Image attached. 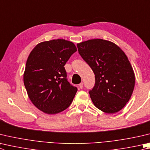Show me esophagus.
<instances>
[{"label": "esophagus", "mask_w": 150, "mask_h": 150, "mask_svg": "<svg viewBox=\"0 0 150 150\" xmlns=\"http://www.w3.org/2000/svg\"><path fill=\"white\" fill-rule=\"evenodd\" d=\"M79 86L80 88H83V83H81L79 84Z\"/></svg>", "instance_id": "obj_1"}]
</instances>
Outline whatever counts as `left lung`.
I'll list each match as a JSON object with an SVG mask.
<instances>
[{"instance_id":"8db88e82","label":"left lung","mask_w":150,"mask_h":150,"mask_svg":"<svg viewBox=\"0 0 150 150\" xmlns=\"http://www.w3.org/2000/svg\"><path fill=\"white\" fill-rule=\"evenodd\" d=\"M79 53L95 75L89 91L94 105L103 112L115 113L132 96L135 75L127 56L115 43L101 39L78 43Z\"/></svg>"}]
</instances>
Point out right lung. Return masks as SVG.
I'll return each instance as SVG.
<instances>
[{"mask_svg":"<svg viewBox=\"0 0 150 150\" xmlns=\"http://www.w3.org/2000/svg\"><path fill=\"white\" fill-rule=\"evenodd\" d=\"M77 50L72 42L54 39L39 43L29 54L24 85L29 99L42 112L58 113L71 103L77 88L67 81L64 66Z\"/></svg>","mask_w":150,"mask_h":150,"instance_id":"obj_1","label":"right lung"}]
</instances>
